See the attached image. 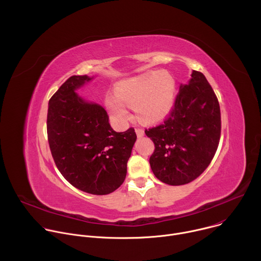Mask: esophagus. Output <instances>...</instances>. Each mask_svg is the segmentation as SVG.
Segmentation results:
<instances>
[{"instance_id":"esophagus-1","label":"esophagus","mask_w":261,"mask_h":261,"mask_svg":"<svg viewBox=\"0 0 261 261\" xmlns=\"http://www.w3.org/2000/svg\"><path fill=\"white\" fill-rule=\"evenodd\" d=\"M135 132H136V135L138 138H141L144 135V131L142 129H136Z\"/></svg>"}]
</instances>
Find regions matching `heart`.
I'll return each instance as SVG.
<instances>
[{"label": "heart", "mask_w": 261, "mask_h": 261, "mask_svg": "<svg viewBox=\"0 0 261 261\" xmlns=\"http://www.w3.org/2000/svg\"><path fill=\"white\" fill-rule=\"evenodd\" d=\"M175 93V80L168 71H148L121 82L116 93L105 95V105L117 123L122 124L129 118L126 102L134 108L139 122L156 124L171 113Z\"/></svg>", "instance_id": "heart-1"}]
</instances>
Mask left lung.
Here are the masks:
<instances>
[{
  "label": "left lung",
  "instance_id": "obj_1",
  "mask_svg": "<svg viewBox=\"0 0 261 261\" xmlns=\"http://www.w3.org/2000/svg\"><path fill=\"white\" fill-rule=\"evenodd\" d=\"M154 144L151 168L161 181L179 186L198 177L215 156L221 134L218 99L201 72L180 85L174 108L161 125L145 130Z\"/></svg>",
  "mask_w": 261,
  "mask_h": 261
}]
</instances>
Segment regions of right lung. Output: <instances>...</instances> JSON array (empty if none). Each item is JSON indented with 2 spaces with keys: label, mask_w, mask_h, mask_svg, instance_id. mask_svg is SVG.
<instances>
[{
  "label": "right lung",
  "mask_w": 261,
  "mask_h": 261,
  "mask_svg": "<svg viewBox=\"0 0 261 261\" xmlns=\"http://www.w3.org/2000/svg\"><path fill=\"white\" fill-rule=\"evenodd\" d=\"M93 80L71 76L55 93L48 102L47 136L63 176L84 192L106 195L125 180L136 133L133 128L116 132L106 110L77 94Z\"/></svg>",
  "instance_id": "1"
}]
</instances>
